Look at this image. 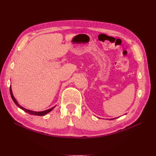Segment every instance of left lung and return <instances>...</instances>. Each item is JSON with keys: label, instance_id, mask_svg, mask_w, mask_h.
I'll return each mask as SVG.
<instances>
[{"label": "left lung", "instance_id": "obj_1", "mask_svg": "<svg viewBox=\"0 0 156 156\" xmlns=\"http://www.w3.org/2000/svg\"><path fill=\"white\" fill-rule=\"evenodd\" d=\"M111 120H112V119H111Z\"/></svg>", "mask_w": 156, "mask_h": 156}]
</instances>
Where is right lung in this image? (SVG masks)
Returning a JSON list of instances; mask_svg holds the SVG:
<instances>
[{"label": "right lung", "mask_w": 156, "mask_h": 156, "mask_svg": "<svg viewBox=\"0 0 156 156\" xmlns=\"http://www.w3.org/2000/svg\"><path fill=\"white\" fill-rule=\"evenodd\" d=\"M10 94H11V97H12V100H13V102L16 103V105L17 107H20V108H21L22 110H23V111H25V112H27V113H29V114H30V115H37V116H44V115H46L47 113L53 110V108H55V107H52V108H49V109H48V110H46V111H41V112H36V111H30V110H27V109H26V108H23V107H21V106L20 104H19V103L17 102V101L16 100V99L14 98V97H13V94H12V89H11V87H10Z\"/></svg>", "instance_id": "obj_1"}]
</instances>
